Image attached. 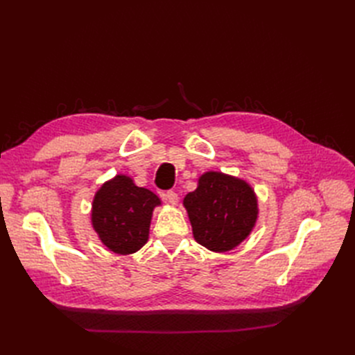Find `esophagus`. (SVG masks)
<instances>
[{
  "instance_id": "1",
  "label": "esophagus",
  "mask_w": 355,
  "mask_h": 355,
  "mask_svg": "<svg viewBox=\"0 0 355 355\" xmlns=\"http://www.w3.org/2000/svg\"><path fill=\"white\" fill-rule=\"evenodd\" d=\"M164 197H166V200H167L170 204H176L178 200H179V197H178V194H176V191H167L166 194H164Z\"/></svg>"
}]
</instances>
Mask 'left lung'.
Returning a JSON list of instances; mask_svg holds the SVG:
<instances>
[{"label": "left lung", "mask_w": 355, "mask_h": 355, "mask_svg": "<svg viewBox=\"0 0 355 355\" xmlns=\"http://www.w3.org/2000/svg\"><path fill=\"white\" fill-rule=\"evenodd\" d=\"M194 239L209 250L237 247L254 227L257 201L244 180L207 171L184 200Z\"/></svg>", "instance_id": "obj_1"}]
</instances>
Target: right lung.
Listing matches in <instances>:
<instances>
[{"instance_id":"obj_1","label":"right lung","mask_w":355,"mask_h":355,"mask_svg":"<svg viewBox=\"0 0 355 355\" xmlns=\"http://www.w3.org/2000/svg\"><path fill=\"white\" fill-rule=\"evenodd\" d=\"M159 198L127 176H115L98 191L92 222L102 243L115 253L130 254L148 241L153 210Z\"/></svg>"}]
</instances>
